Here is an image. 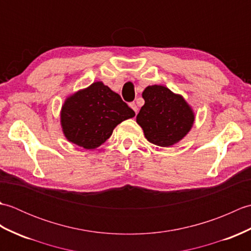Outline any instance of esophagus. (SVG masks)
Listing matches in <instances>:
<instances>
[{"label": "esophagus", "mask_w": 251, "mask_h": 251, "mask_svg": "<svg viewBox=\"0 0 251 251\" xmlns=\"http://www.w3.org/2000/svg\"><path fill=\"white\" fill-rule=\"evenodd\" d=\"M129 106L137 113V112H138V106H137V104H136L135 102H130V103H129Z\"/></svg>", "instance_id": "1"}]
</instances>
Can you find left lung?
Wrapping results in <instances>:
<instances>
[{
  "instance_id": "8db88e82",
  "label": "left lung",
  "mask_w": 251,
  "mask_h": 251,
  "mask_svg": "<svg viewBox=\"0 0 251 251\" xmlns=\"http://www.w3.org/2000/svg\"><path fill=\"white\" fill-rule=\"evenodd\" d=\"M145 104L137 115L149 142L170 147L190 131L194 113L182 96L161 85L148 86L142 93Z\"/></svg>"
}]
</instances>
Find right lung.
<instances>
[{
    "label": "right lung",
    "mask_w": 251,
    "mask_h": 251,
    "mask_svg": "<svg viewBox=\"0 0 251 251\" xmlns=\"http://www.w3.org/2000/svg\"><path fill=\"white\" fill-rule=\"evenodd\" d=\"M135 116V111L102 82L70 96L62 105L60 120L67 139L87 150L108 140L115 127Z\"/></svg>",
    "instance_id": "add662e5"
}]
</instances>
